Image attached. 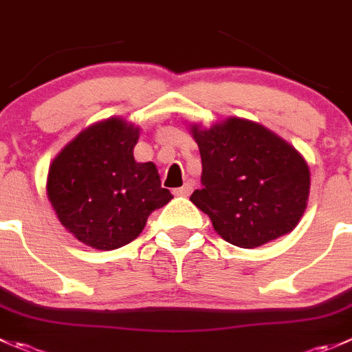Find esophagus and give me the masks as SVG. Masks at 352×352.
<instances>
[{
    "instance_id": "34e87169",
    "label": "esophagus",
    "mask_w": 352,
    "mask_h": 352,
    "mask_svg": "<svg viewBox=\"0 0 352 352\" xmlns=\"http://www.w3.org/2000/svg\"><path fill=\"white\" fill-rule=\"evenodd\" d=\"M190 192H192V184H190V182L184 184L182 187H179V189L173 190V194H175V196H184V197L189 196Z\"/></svg>"
}]
</instances>
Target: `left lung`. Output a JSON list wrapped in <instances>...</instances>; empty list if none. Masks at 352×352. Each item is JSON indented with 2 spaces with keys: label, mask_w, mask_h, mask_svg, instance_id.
Wrapping results in <instances>:
<instances>
[{
  "label": "left lung",
  "mask_w": 352,
  "mask_h": 352,
  "mask_svg": "<svg viewBox=\"0 0 352 352\" xmlns=\"http://www.w3.org/2000/svg\"><path fill=\"white\" fill-rule=\"evenodd\" d=\"M199 146L203 189L190 201L221 239L259 248L289 234L308 206L309 166L285 139L258 122L228 117L210 129L190 124Z\"/></svg>",
  "instance_id": "obj_1"
}]
</instances>
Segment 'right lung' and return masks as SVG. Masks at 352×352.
Masks as SVG:
<instances>
[{
	"instance_id": "obj_1",
	"label": "right lung",
	"mask_w": 352,
	"mask_h": 352,
	"mask_svg": "<svg viewBox=\"0 0 352 352\" xmlns=\"http://www.w3.org/2000/svg\"><path fill=\"white\" fill-rule=\"evenodd\" d=\"M139 127L125 118L96 122L51 162L46 194L58 220L75 239L100 251L139 237L148 217L172 194L153 162L139 163Z\"/></svg>"
}]
</instances>
